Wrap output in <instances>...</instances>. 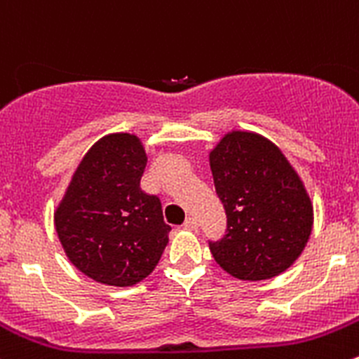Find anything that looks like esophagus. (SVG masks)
I'll list each match as a JSON object with an SVG mask.
<instances>
[{
    "instance_id": "34e87169",
    "label": "esophagus",
    "mask_w": 359,
    "mask_h": 359,
    "mask_svg": "<svg viewBox=\"0 0 359 359\" xmlns=\"http://www.w3.org/2000/svg\"><path fill=\"white\" fill-rule=\"evenodd\" d=\"M184 229H187V230H197L198 229L197 218H194V216L187 218V222H184Z\"/></svg>"
}]
</instances>
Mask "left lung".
I'll list each match as a JSON object with an SVG mask.
<instances>
[{"instance_id": "1", "label": "left lung", "mask_w": 359, "mask_h": 359, "mask_svg": "<svg viewBox=\"0 0 359 359\" xmlns=\"http://www.w3.org/2000/svg\"><path fill=\"white\" fill-rule=\"evenodd\" d=\"M229 233L211 243L216 264L241 281H265L288 271L307 246L314 208L281 148L253 130L223 134L209 151Z\"/></svg>"}]
</instances>
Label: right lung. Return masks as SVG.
<instances>
[{
  "label": "right lung",
  "mask_w": 359,
  "mask_h": 359,
  "mask_svg": "<svg viewBox=\"0 0 359 359\" xmlns=\"http://www.w3.org/2000/svg\"><path fill=\"white\" fill-rule=\"evenodd\" d=\"M136 134L95 141L54 211L55 232L71 264L106 286L127 288L154 272L169 243L162 205L140 188L147 165Z\"/></svg>",
  "instance_id": "right-lung-1"
}]
</instances>
